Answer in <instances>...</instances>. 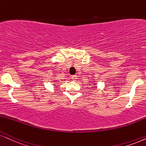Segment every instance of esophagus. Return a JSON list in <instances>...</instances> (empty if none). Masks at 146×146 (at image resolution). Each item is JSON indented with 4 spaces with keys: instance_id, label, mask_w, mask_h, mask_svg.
<instances>
[{
    "instance_id": "esophagus-1",
    "label": "esophagus",
    "mask_w": 146,
    "mask_h": 146,
    "mask_svg": "<svg viewBox=\"0 0 146 146\" xmlns=\"http://www.w3.org/2000/svg\"><path fill=\"white\" fill-rule=\"evenodd\" d=\"M71 78H72V80H74V81H76V80H77V76L76 75H73V76H71Z\"/></svg>"
}]
</instances>
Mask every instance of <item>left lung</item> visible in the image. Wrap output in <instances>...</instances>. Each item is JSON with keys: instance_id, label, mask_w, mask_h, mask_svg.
Returning <instances> with one entry per match:
<instances>
[{"instance_id": "1", "label": "left lung", "mask_w": 146, "mask_h": 146, "mask_svg": "<svg viewBox=\"0 0 146 146\" xmlns=\"http://www.w3.org/2000/svg\"><path fill=\"white\" fill-rule=\"evenodd\" d=\"M93 84V88H95V85H96L97 83L94 81V82H93V84Z\"/></svg>"}]
</instances>
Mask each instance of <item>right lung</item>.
Instances as JSON below:
<instances>
[{
  "mask_svg": "<svg viewBox=\"0 0 146 146\" xmlns=\"http://www.w3.org/2000/svg\"><path fill=\"white\" fill-rule=\"evenodd\" d=\"M57 82V80H53V82H54V84H55V82Z\"/></svg>",
  "mask_w": 146,
  "mask_h": 146,
  "instance_id": "add662e5",
  "label": "right lung"
}]
</instances>
